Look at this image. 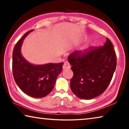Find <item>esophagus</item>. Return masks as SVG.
<instances>
[{
  "label": "esophagus",
  "mask_w": 129,
  "mask_h": 129,
  "mask_svg": "<svg viewBox=\"0 0 129 129\" xmlns=\"http://www.w3.org/2000/svg\"><path fill=\"white\" fill-rule=\"evenodd\" d=\"M70 68H71V66H70V64L68 62V61H65L64 62V64L62 66V68L64 70L65 69H69Z\"/></svg>",
  "instance_id": "obj_1"
}]
</instances>
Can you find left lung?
Listing matches in <instances>:
<instances>
[{
  "label": "left lung",
  "mask_w": 129,
  "mask_h": 129,
  "mask_svg": "<svg viewBox=\"0 0 129 129\" xmlns=\"http://www.w3.org/2000/svg\"><path fill=\"white\" fill-rule=\"evenodd\" d=\"M68 59L73 72L71 90L84 100L93 99L105 91L117 65L114 47L108 38L104 46L90 47L84 52L75 51Z\"/></svg>",
  "instance_id": "left-lung-1"
}]
</instances>
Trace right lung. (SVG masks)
<instances>
[{
  "label": "right lung",
  "mask_w": 129,
  "mask_h": 129,
  "mask_svg": "<svg viewBox=\"0 0 129 129\" xmlns=\"http://www.w3.org/2000/svg\"><path fill=\"white\" fill-rule=\"evenodd\" d=\"M32 30L26 32L15 45L12 53V72L15 82L21 90L26 94L38 99L45 97L53 90L64 63L36 65L23 57L21 45L24 39Z\"/></svg>",
  "instance_id": "add662e5"
}]
</instances>
